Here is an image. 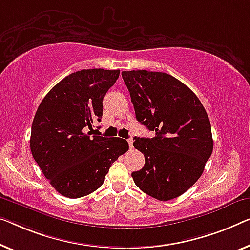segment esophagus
Listing matches in <instances>:
<instances>
[{
	"label": "esophagus",
	"instance_id": "obj_1",
	"mask_svg": "<svg viewBox=\"0 0 250 250\" xmlns=\"http://www.w3.org/2000/svg\"><path fill=\"white\" fill-rule=\"evenodd\" d=\"M128 144H129V147L132 149L133 148V139H132V137L129 138V139H128Z\"/></svg>",
	"mask_w": 250,
	"mask_h": 250
}]
</instances>
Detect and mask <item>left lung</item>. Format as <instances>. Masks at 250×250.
I'll return each mask as SVG.
<instances>
[{"mask_svg": "<svg viewBox=\"0 0 250 250\" xmlns=\"http://www.w3.org/2000/svg\"><path fill=\"white\" fill-rule=\"evenodd\" d=\"M122 78L137 120L156 132L133 138L145 156L143 168L131 174L133 182L159 201L175 199L199 180L213 150L207 111L191 89L166 73L130 70Z\"/></svg>", "mask_w": 250, "mask_h": 250, "instance_id": "obj_1", "label": "left lung"}]
</instances>
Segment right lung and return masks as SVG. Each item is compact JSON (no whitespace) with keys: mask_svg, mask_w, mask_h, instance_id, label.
Returning <instances> with one entry per match:
<instances>
[{"mask_svg":"<svg viewBox=\"0 0 250 250\" xmlns=\"http://www.w3.org/2000/svg\"><path fill=\"white\" fill-rule=\"evenodd\" d=\"M120 70L83 69L66 76L48 92L31 125L30 149L44 177L69 199L91 194L103 184L119 156L129 149L122 138L91 136L101 121L103 98Z\"/></svg>","mask_w":250,"mask_h":250,"instance_id":"add662e5","label":"right lung"}]
</instances>
